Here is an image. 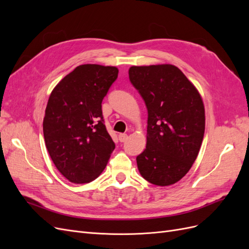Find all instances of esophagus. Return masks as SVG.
I'll return each mask as SVG.
<instances>
[{
  "instance_id": "1",
  "label": "esophagus",
  "mask_w": 249,
  "mask_h": 249,
  "mask_svg": "<svg viewBox=\"0 0 249 249\" xmlns=\"http://www.w3.org/2000/svg\"><path fill=\"white\" fill-rule=\"evenodd\" d=\"M118 139H119L120 142H124L127 139V135L126 134H119L118 135Z\"/></svg>"
}]
</instances>
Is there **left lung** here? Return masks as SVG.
I'll return each instance as SVG.
<instances>
[{
    "label": "left lung",
    "instance_id": "8db88e82",
    "mask_svg": "<svg viewBox=\"0 0 249 249\" xmlns=\"http://www.w3.org/2000/svg\"><path fill=\"white\" fill-rule=\"evenodd\" d=\"M132 85L147 109V141L137 166L147 182L172 185L189 171L205 134V107L192 83L171 64L132 66Z\"/></svg>",
    "mask_w": 249,
    "mask_h": 249
}]
</instances>
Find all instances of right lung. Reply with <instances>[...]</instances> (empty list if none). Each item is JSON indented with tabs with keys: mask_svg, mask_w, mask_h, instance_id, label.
I'll list each match as a JSON object with an SVG mask.
<instances>
[{
	"mask_svg": "<svg viewBox=\"0 0 249 249\" xmlns=\"http://www.w3.org/2000/svg\"><path fill=\"white\" fill-rule=\"evenodd\" d=\"M118 77L114 66L83 64L53 90L43 119V136L57 169L74 184L92 182L115 148L102 102Z\"/></svg>",
	"mask_w": 249,
	"mask_h": 249,
	"instance_id": "add662e5",
	"label": "right lung"
}]
</instances>
